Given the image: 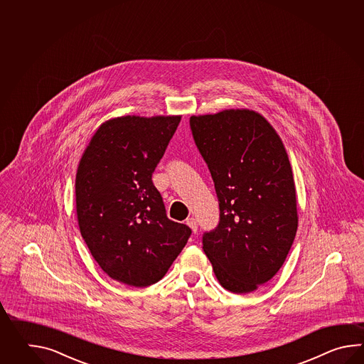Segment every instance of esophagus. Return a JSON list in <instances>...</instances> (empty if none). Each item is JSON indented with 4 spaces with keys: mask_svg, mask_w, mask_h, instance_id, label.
<instances>
[{
    "mask_svg": "<svg viewBox=\"0 0 364 364\" xmlns=\"http://www.w3.org/2000/svg\"><path fill=\"white\" fill-rule=\"evenodd\" d=\"M186 224H187V226H188L193 232H198V221H196V218H193V217L187 218V220H186Z\"/></svg>",
    "mask_w": 364,
    "mask_h": 364,
    "instance_id": "esophagus-1",
    "label": "esophagus"
}]
</instances>
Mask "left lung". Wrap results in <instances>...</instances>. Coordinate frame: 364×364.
Listing matches in <instances>:
<instances>
[{
    "label": "left lung",
    "instance_id": "obj_1",
    "mask_svg": "<svg viewBox=\"0 0 364 364\" xmlns=\"http://www.w3.org/2000/svg\"><path fill=\"white\" fill-rule=\"evenodd\" d=\"M190 126L220 205V223L203 235V250L221 287L235 294L255 291L285 263L298 229L287 149L251 109L191 116Z\"/></svg>",
    "mask_w": 364,
    "mask_h": 364
}]
</instances>
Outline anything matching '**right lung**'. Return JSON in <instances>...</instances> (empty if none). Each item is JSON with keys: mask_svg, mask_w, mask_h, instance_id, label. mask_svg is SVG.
<instances>
[{"mask_svg": "<svg viewBox=\"0 0 364 364\" xmlns=\"http://www.w3.org/2000/svg\"><path fill=\"white\" fill-rule=\"evenodd\" d=\"M181 116H122L93 134L77 165V225L110 279L144 287L163 279L191 229L166 216L152 182Z\"/></svg>", "mask_w": 364, "mask_h": 364, "instance_id": "add662e5", "label": "right lung"}]
</instances>
